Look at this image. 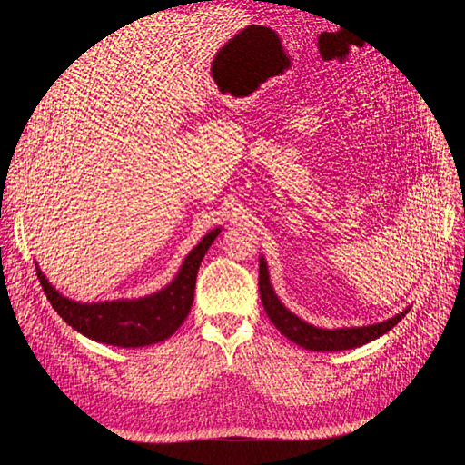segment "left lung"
I'll return each mask as SVG.
<instances>
[{
    "mask_svg": "<svg viewBox=\"0 0 465 465\" xmlns=\"http://www.w3.org/2000/svg\"><path fill=\"white\" fill-rule=\"evenodd\" d=\"M260 297L263 302V311L273 322V326L283 333L292 343H297L304 349L311 351H343V349H353L369 343L376 337L384 335L390 331L401 318L410 312V308H405L403 312L393 316L386 322L372 323V326H362V328H343V330H322L314 328L311 323L302 322L299 316L289 312L287 308L281 304L277 294L272 289L270 275H267V265L263 258H260Z\"/></svg>",
    "mask_w": 465,
    "mask_h": 465,
    "instance_id": "obj_1",
    "label": "left lung"
}]
</instances>
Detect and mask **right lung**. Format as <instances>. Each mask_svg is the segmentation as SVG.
Returning a JSON list of instances; mask_svg holds the SVG:
<instances>
[{
	"label": "right lung",
	"mask_w": 465,
	"mask_h": 465,
	"mask_svg": "<svg viewBox=\"0 0 465 465\" xmlns=\"http://www.w3.org/2000/svg\"><path fill=\"white\" fill-rule=\"evenodd\" d=\"M219 232L221 229L207 232L182 263L173 283L145 299L81 304L62 297L38 267L36 275L54 311L79 333L106 345L145 347L164 341L188 318L200 263Z\"/></svg>",
	"instance_id": "obj_1"
}]
</instances>
